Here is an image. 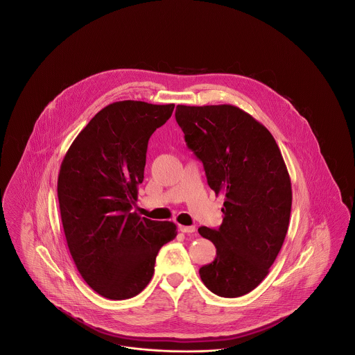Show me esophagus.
<instances>
[{
    "label": "esophagus",
    "mask_w": 355,
    "mask_h": 355,
    "mask_svg": "<svg viewBox=\"0 0 355 355\" xmlns=\"http://www.w3.org/2000/svg\"><path fill=\"white\" fill-rule=\"evenodd\" d=\"M180 232H182V233H194L196 232V226L180 225Z\"/></svg>",
    "instance_id": "esophagus-1"
}]
</instances>
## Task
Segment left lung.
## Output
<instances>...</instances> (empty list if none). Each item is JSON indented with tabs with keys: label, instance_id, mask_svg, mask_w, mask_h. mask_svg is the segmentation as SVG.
I'll return each mask as SVG.
<instances>
[{
	"label": "left lung",
	"instance_id": "1",
	"mask_svg": "<svg viewBox=\"0 0 355 355\" xmlns=\"http://www.w3.org/2000/svg\"><path fill=\"white\" fill-rule=\"evenodd\" d=\"M175 119L207 184L225 194L220 227L198 229L217 249L201 279L220 297L245 295L269 274L286 236L293 196L285 161L270 132L233 105H178Z\"/></svg>",
	"mask_w": 355,
	"mask_h": 355
}]
</instances>
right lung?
<instances>
[{
  "mask_svg": "<svg viewBox=\"0 0 355 355\" xmlns=\"http://www.w3.org/2000/svg\"><path fill=\"white\" fill-rule=\"evenodd\" d=\"M173 110L174 103H110L76 137L61 164L57 194L69 252L85 282L105 298L139 294L159 249L177 236L173 222L132 213L149 138Z\"/></svg>",
  "mask_w": 355,
  "mask_h": 355,
  "instance_id": "add662e5",
  "label": "right lung"
}]
</instances>
